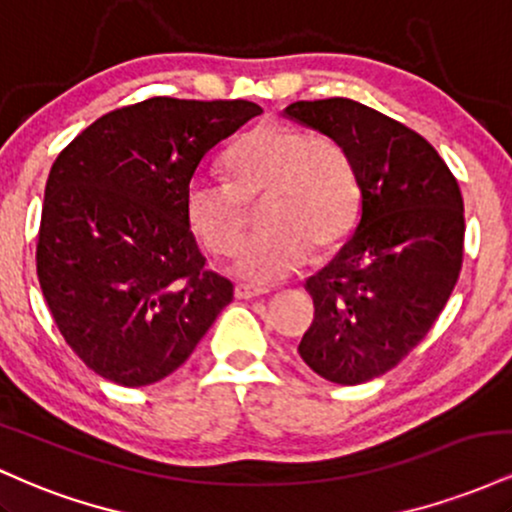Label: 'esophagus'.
<instances>
[{
	"mask_svg": "<svg viewBox=\"0 0 512 512\" xmlns=\"http://www.w3.org/2000/svg\"><path fill=\"white\" fill-rule=\"evenodd\" d=\"M236 298L238 301H252V298H260L267 293V289H257V286H250V284H236Z\"/></svg>",
	"mask_w": 512,
	"mask_h": 512,
	"instance_id": "obj_1",
	"label": "esophagus"
}]
</instances>
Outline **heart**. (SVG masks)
<instances>
[{
    "label": "heart",
    "mask_w": 512,
    "mask_h": 512,
    "mask_svg": "<svg viewBox=\"0 0 512 512\" xmlns=\"http://www.w3.org/2000/svg\"><path fill=\"white\" fill-rule=\"evenodd\" d=\"M231 182L197 175L187 182L185 216L204 248L226 255L243 236L245 202L264 197V231L245 240L231 272L274 284L296 272L315 248H330L354 221L358 182L349 156L330 137L262 122L228 151Z\"/></svg>",
    "instance_id": "1"
}]
</instances>
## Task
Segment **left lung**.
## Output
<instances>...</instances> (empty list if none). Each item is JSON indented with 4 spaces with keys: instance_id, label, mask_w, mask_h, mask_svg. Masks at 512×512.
Returning a JSON list of instances; mask_svg holds the SVG:
<instances>
[{
    "instance_id": "obj_1",
    "label": "left lung",
    "mask_w": 512,
    "mask_h": 512,
    "mask_svg": "<svg viewBox=\"0 0 512 512\" xmlns=\"http://www.w3.org/2000/svg\"><path fill=\"white\" fill-rule=\"evenodd\" d=\"M284 115L342 146L361 195L351 238L305 281L315 320L298 354L330 383H368L426 337L455 289L460 187L421 134L368 105L298 101Z\"/></svg>"
}]
</instances>
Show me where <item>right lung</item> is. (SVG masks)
Wrapping results in <instances>:
<instances>
[{
	"label": "right lung",
	"mask_w": 512,
	"mask_h": 512,
	"mask_svg": "<svg viewBox=\"0 0 512 512\" xmlns=\"http://www.w3.org/2000/svg\"><path fill=\"white\" fill-rule=\"evenodd\" d=\"M260 113L250 101L149 98L98 117L52 163L38 279L93 373L158 383L233 301L231 281L204 269L185 190L202 158Z\"/></svg>",
	"instance_id": "right-lung-1"
}]
</instances>
